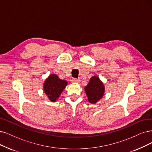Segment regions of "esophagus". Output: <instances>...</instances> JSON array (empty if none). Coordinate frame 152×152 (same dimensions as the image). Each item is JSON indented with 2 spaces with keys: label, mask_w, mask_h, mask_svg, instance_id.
I'll use <instances>...</instances> for the list:
<instances>
[{
  "label": "esophagus",
  "mask_w": 152,
  "mask_h": 152,
  "mask_svg": "<svg viewBox=\"0 0 152 152\" xmlns=\"http://www.w3.org/2000/svg\"><path fill=\"white\" fill-rule=\"evenodd\" d=\"M71 82L73 83H79L80 82V78H72V79L71 80Z\"/></svg>",
  "instance_id": "obj_1"
}]
</instances>
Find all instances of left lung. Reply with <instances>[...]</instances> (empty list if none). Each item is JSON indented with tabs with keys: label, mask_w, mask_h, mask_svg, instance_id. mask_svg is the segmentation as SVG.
<instances>
[{
	"label": "left lung",
	"mask_w": 152,
	"mask_h": 152,
	"mask_svg": "<svg viewBox=\"0 0 152 152\" xmlns=\"http://www.w3.org/2000/svg\"><path fill=\"white\" fill-rule=\"evenodd\" d=\"M85 90L88 96V101L92 104H95L102 98L105 88L99 77L94 76L90 78L89 83L85 87Z\"/></svg>",
	"instance_id": "8db88e82"
}]
</instances>
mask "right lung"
Listing matches in <instances>:
<instances>
[{"instance_id": "right-lung-1", "label": "right lung", "mask_w": 152, "mask_h": 152, "mask_svg": "<svg viewBox=\"0 0 152 152\" xmlns=\"http://www.w3.org/2000/svg\"><path fill=\"white\" fill-rule=\"evenodd\" d=\"M66 85V81L60 79L56 74H52L45 81L44 92L52 102H56Z\"/></svg>"}]
</instances>
